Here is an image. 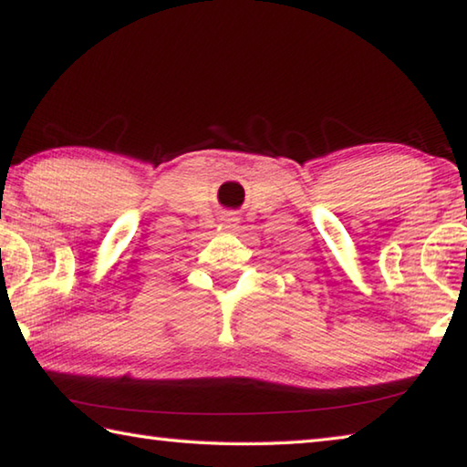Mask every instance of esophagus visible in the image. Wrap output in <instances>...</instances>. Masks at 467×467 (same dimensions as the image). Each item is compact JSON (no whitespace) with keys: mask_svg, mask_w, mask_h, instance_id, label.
<instances>
[{"mask_svg":"<svg viewBox=\"0 0 467 467\" xmlns=\"http://www.w3.org/2000/svg\"><path fill=\"white\" fill-rule=\"evenodd\" d=\"M220 220H223V224L228 231H236V228H239V218H236L233 212H228V214H224Z\"/></svg>","mask_w":467,"mask_h":467,"instance_id":"obj_1","label":"esophagus"}]
</instances>
